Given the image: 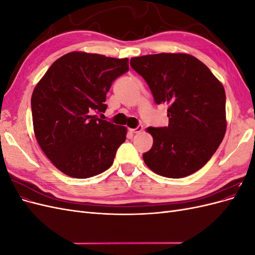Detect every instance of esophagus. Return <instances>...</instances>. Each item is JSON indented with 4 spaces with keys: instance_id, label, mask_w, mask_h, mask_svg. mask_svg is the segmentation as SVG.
Returning a JSON list of instances; mask_svg holds the SVG:
<instances>
[{
    "instance_id": "1",
    "label": "esophagus",
    "mask_w": 255,
    "mask_h": 255,
    "mask_svg": "<svg viewBox=\"0 0 255 255\" xmlns=\"http://www.w3.org/2000/svg\"><path fill=\"white\" fill-rule=\"evenodd\" d=\"M142 129H143V127H142V126H138L136 128H130L129 130H130V132H132V133L137 134V133H140Z\"/></svg>"
}]
</instances>
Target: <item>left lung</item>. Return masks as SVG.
Masks as SVG:
<instances>
[{
    "instance_id": "obj_1",
    "label": "left lung",
    "mask_w": 255,
    "mask_h": 255,
    "mask_svg": "<svg viewBox=\"0 0 255 255\" xmlns=\"http://www.w3.org/2000/svg\"><path fill=\"white\" fill-rule=\"evenodd\" d=\"M130 66L149 85L156 104L169 105V125L148 128L153 137L143 160L153 172L180 179L201 169L227 129L226 92L202 61L186 53L133 57Z\"/></svg>"
}]
</instances>
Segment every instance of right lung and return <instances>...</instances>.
<instances>
[{"label": "right lung", "mask_w": 255, "mask_h": 255, "mask_svg": "<svg viewBox=\"0 0 255 255\" xmlns=\"http://www.w3.org/2000/svg\"><path fill=\"white\" fill-rule=\"evenodd\" d=\"M128 70V58L70 52L54 61L33 91L36 139L59 171L76 179L104 172L126 141V127L99 119L112 83Z\"/></svg>", "instance_id": "1"}]
</instances>
